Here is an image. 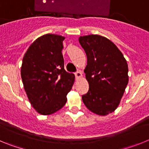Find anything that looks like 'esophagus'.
Returning <instances> with one entry per match:
<instances>
[{
  "label": "esophagus",
  "mask_w": 149,
  "mask_h": 149,
  "mask_svg": "<svg viewBox=\"0 0 149 149\" xmlns=\"http://www.w3.org/2000/svg\"><path fill=\"white\" fill-rule=\"evenodd\" d=\"M74 74H75L76 78H77V79L82 77V73H81V71H77V72H76L75 73H74Z\"/></svg>",
  "instance_id": "34e87169"
}]
</instances>
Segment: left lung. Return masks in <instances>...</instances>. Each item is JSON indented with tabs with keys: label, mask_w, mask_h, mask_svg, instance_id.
<instances>
[{
	"label": "left lung",
	"mask_w": 149,
	"mask_h": 149,
	"mask_svg": "<svg viewBox=\"0 0 149 149\" xmlns=\"http://www.w3.org/2000/svg\"><path fill=\"white\" fill-rule=\"evenodd\" d=\"M79 42L87 56L84 72L89 85L83 101L94 113H110L119 106L128 83L127 61L115 44L104 36H84Z\"/></svg>",
	"instance_id": "1"
}]
</instances>
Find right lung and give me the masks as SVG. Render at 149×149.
<instances>
[{
  "label": "right lung",
  "instance_id": "add662e5",
  "mask_svg": "<svg viewBox=\"0 0 149 149\" xmlns=\"http://www.w3.org/2000/svg\"><path fill=\"white\" fill-rule=\"evenodd\" d=\"M65 37L45 34L36 39L22 60L21 75L30 104L39 113L50 115L66 103L74 74L64 69Z\"/></svg>",
  "mask_w": 149,
  "mask_h": 149
}]
</instances>
